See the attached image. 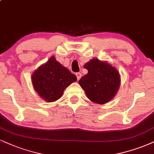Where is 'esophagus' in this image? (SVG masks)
<instances>
[{
	"mask_svg": "<svg viewBox=\"0 0 154 154\" xmlns=\"http://www.w3.org/2000/svg\"><path fill=\"white\" fill-rule=\"evenodd\" d=\"M75 75H76V77H77V80L79 81L81 77V73H75Z\"/></svg>",
	"mask_w": 154,
	"mask_h": 154,
	"instance_id": "1",
	"label": "esophagus"
}]
</instances>
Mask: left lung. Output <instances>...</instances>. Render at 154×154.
<instances>
[{"mask_svg":"<svg viewBox=\"0 0 154 154\" xmlns=\"http://www.w3.org/2000/svg\"><path fill=\"white\" fill-rule=\"evenodd\" d=\"M84 68L88 73L79 83L89 99L103 104L114 97L120 86V75L114 67L94 58L85 64Z\"/></svg>","mask_w":154,"mask_h":154,"instance_id":"obj_1","label":"left lung"}]
</instances>
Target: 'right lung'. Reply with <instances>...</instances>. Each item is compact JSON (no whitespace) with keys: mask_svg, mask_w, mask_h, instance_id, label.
<instances>
[{"mask_svg":"<svg viewBox=\"0 0 154 154\" xmlns=\"http://www.w3.org/2000/svg\"><path fill=\"white\" fill-rule=\"evenodd\" d=\"M34 89L40 96L48 102L61 97L63 91L77 78L71 71L51 57L46 63L34 72L31 77Z\"/></svg>","mask_w":154,"mask_h":154,"instance_id":"1","label":"right lung"}]
</instances>
